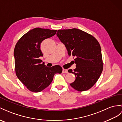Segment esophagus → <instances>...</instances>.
<instances>
[{"instance_id":"34e87169","label":"esophagus","mask_w":122,"mask_h":122,"mask_svg":"<svg viewBox=\"0 0 122 122\" xmlns=\"http://www.w3.org/2000/svg\"><path fill=\"white\" fill-rule=\"evenodd\" d=\"M63 73H68V70L67 69H63Z\"/></svg>"}]
</instances>
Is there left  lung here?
Returning a JSON list of instances; mask_svg holds the SVG:
<instances>
[{"mask_svg":"<svg viewBox=\"0 0 122 122\" xmlns=\"http://www.w3.org/2000/svg\"><path fill=\"white\" fill-rule=\"evenodd\" d=\"M56 35L65 44L68 55L75 57L76 68L73 71L68 70L76 76L75 81L70 86L79 92L90 89L98 80L103 70L98 41L92 35L76 28L58 30Z\"/></svg>","mask_w":122,"mask_h":122,"instance_id":"1","label":"left lung"}]
</instances>
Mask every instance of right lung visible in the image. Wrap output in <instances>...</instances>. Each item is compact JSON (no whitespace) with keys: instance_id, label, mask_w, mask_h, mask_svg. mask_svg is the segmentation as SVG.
<instances>
[{"instance_id":"add662e5","label":"right lung","mask_w":122,"mask_h":122,"mask_svg":"<svg viewBox=\"0 0 122 122\" xmlns=\"http://www.w3.org/2000/svg\"><path fill=\"white\" fill-rule=\"evenodd\" d=\"M57 30L36 28L24 35L14 50L15 70L17 78L32 92L43 91L51 83L56 73H61L59 65L47 67L40 59L43 54L40 49L42 41L56 34Z\"/></svg>"}]
</instances>
